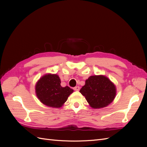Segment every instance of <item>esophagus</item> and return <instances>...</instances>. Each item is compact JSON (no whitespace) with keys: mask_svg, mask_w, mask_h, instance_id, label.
Instances as JSON below:
<instances>
[{"mask_svg":"<svg viewBox=\"0 0 147 147\" xmlns=\"http://www.w3.org/2000/svg\"><path fill=\"white\" fill-rule=\"evenodd\" d=\"M74 90L75 91H79V90H80V87H79V86H75V88H74Z\"/></svg>","mask_w":147,"mask_h":147,"instance_id":"obj_1","label":"esophagus"}]
</instances>
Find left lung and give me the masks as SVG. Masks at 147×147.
<instances>
[{"mask_svg":"<svg viewBox=\"0 0 147 147\" xmlns=\"http://www.w3.org/2000/svg\"><path fill=\"white\" fill-rule=\"evenodd\" d=\"M80 92L93 109L105 107L112 103L117 94L116 86L104 75L89 77Z\"/></svg>","mask_w":147,"mask_h":147,"instance_id":"1","label":"left lung"}]
</instances>
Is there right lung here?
I'll return each mask as SVG.
<instances>
[{
	"mask_svg": "<svg viewBox=\"0 0 147 147\" xmlns=\"http://www.w3.org/2000/svg\"><path fill=\"white\" fill-rule=\"evenodd\" d=\"M73 92L72 89L67 86H61V80L56 74L43 75L35 85V93L40 101L53 108L61 107Z\"/></svg>",
	"mask_w": 147,
	"mask_h": 147,
	"instance_id": "add662e5",
	"label": "right lung"
}]
</instances>
